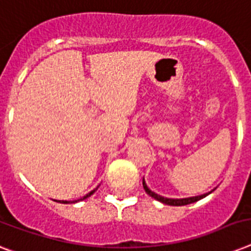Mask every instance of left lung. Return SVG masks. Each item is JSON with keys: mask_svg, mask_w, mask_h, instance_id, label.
Masks as SVG:
<instances>
[{"mask_svg": "<svg viewBox=\"0 0 251 251\" xmlns=\"http://www.w3.org/2000/svg\"><path fill=\"white\" fill-rule=\"evenodd\" d=\"M143 187H144V191H146L151 197H153L154 200H157L160 202L162 203H166V205H170V206H183V205H188V203H192V202H196L199 200L203 199V197H206L209 193H203V195H200V196H195V197H187V199H168V197H164V196H160L157 193H154L153 191H151L148 187H147L146 182H144V178H143Z\"/></svg>", "mask_w": 251, "mask_h": 251, "instance_id": "1", "label": "left lung"}]
</instances>
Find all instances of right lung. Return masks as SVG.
<instances>
[{"label":"right lung","mask_w":251,"mask_h":251,"mask_svg":"<svg viewBox=\"0 0 251 251\" xmlns=\"http://www.w3.org/2000/svg\"><path fill=\"white\" fill-rule=\"evenodd\" d=\"M98 189V187L95 189H93V191H91V192H89L86 195V196H83L82 199H79V200H85V199H87V197H90L91 195H93L94 192H95V191H97ZM79 200H75V201H58V202H60V203H73V202H77V201H79Z\"/></svg>","instance_id":"obj_1"}]
</instances>
